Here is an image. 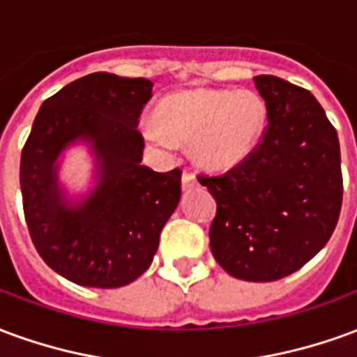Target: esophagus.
<instances>
[{
    "label": "esophagus",
    "mask_w": 357,
    "mask_h": 357,
    "mask_svg": "<svg viewBox=\"0 0 357 357\" xmlns=\"http://www.w3.org/2000/svg\"><path fill=\"white\" fill-rule=\"evenodd\" d=\"M181 187H183V191H189V189H193V187H199V181H197V178H195L193 174L185 172L183 178H181Z\"/></svg>",
    "instance_id": "esophagus-1"
}]
</instances>
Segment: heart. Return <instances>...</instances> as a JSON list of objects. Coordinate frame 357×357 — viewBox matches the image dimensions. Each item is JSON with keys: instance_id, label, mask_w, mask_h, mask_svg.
<instances>
[{"instance_id": "b5f03b06", "label": "heart", "mask_w": 357, "mask_h": 357, "mask_svg": "<svg viewBox=\"0 0 357 357\" xmlns=\"http://www.w3.org/2000/svg\"><path fill=\"white\" fill-rule=\"evenodd\" d=\"M158 122L143 124V137L162 151L193 143L197 162L212 172L229 170L255 153L268 126L266 102L255 91L183 89L164 97Z\"/></svg>"}]
</instances>
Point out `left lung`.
<instances>
[{
    "label": "left lung",
    "instance_id": "8db88e82",
    "mask_svg": "<svg viewBox=\"0 0 357 357\" xmlns=\"http://www.w3.org/2000/svg\"><path fill=\"white\" fill-rule=\"evenodd\" d=\"M268 110L264 139L247 160L216 178H199L216 199L210 248L229 275L277 281L321 250L340 214V145L307 89L262 74Z\"/></svg>",
    "mask_w": 357,
    "mask_h": 357
}]
</instances>
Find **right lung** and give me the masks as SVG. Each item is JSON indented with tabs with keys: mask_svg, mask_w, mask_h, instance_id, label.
I'll return each mask as SVG.
<instances>
[{
	"mask_svg": "<svg viewBox=\"0 0 357 357\" xmlns=\"http://www.w3.org/2000/svg\"><path fill=\"white\" fill-rule=\"evenodd\" d=\"M153 82L95 73L43 101L20 156L28 231L43 262L82 287L116 289L153 262L164 224L178 208L181 170L143 166L139 114ZM94 158V185L70 197L60 183L68 148Z\"/></svg>",
	"mask_w": 357,
	"mask_h": 357,
	"instance_id": "1",
	"label": "right lung"
}]
</instances>
